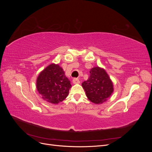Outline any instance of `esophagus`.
I'll list each match as a JSON object with an SVG mask.
<instances>
[{"label": "esophagus", "mask_w": 152, "mask_h": 152, "mask_svg": "<svg viewBox=\"0 0 152 152\" xmlns=\"http://www.w3.org/2000/svg\"><path fill=\"white\" fill-rule=\"evenodd\" d=\"M73 83L75 84H80V80H79V79H76V78H75V79H73Z\"/></svg>", "instance_id": "obj_1"}]
</instances>
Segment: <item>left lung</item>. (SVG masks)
<instances>
[{
	"label": "left lung",
	"instance_id": "left-lung-1",
	"mask_svg": "<svg viewBox=\"0 0 152 152\" xmlns=\"http://www.w3.org/2000/svg\"><path fill=\"white\" fill-rule=\"evenodd\" d=\"M88 99L96 104L105 102L113 93V84L104 68L93 67L90 76L82 84Z\"/></svg>",
	"mask_w": 152,
	"mask_h": 152
}]
</instances>
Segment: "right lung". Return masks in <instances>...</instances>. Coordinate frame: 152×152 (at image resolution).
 <instances>
[{"label": "right lung", "mask_w": 152, "mask_h": 152, "mask_svg": "<svg viewBox=\"0 0 152 152\" xmlns=\"http://www.w3.org/2000/svg\"><path fill=\"white\" fill-rule=\"evenodd\" d=\"M36 86L42 99L55 104L66 99L72 87L63 69L54 63L48 65L39 73Z\"/></svg>", "instance_id": "obj_1"}]
</instances>
